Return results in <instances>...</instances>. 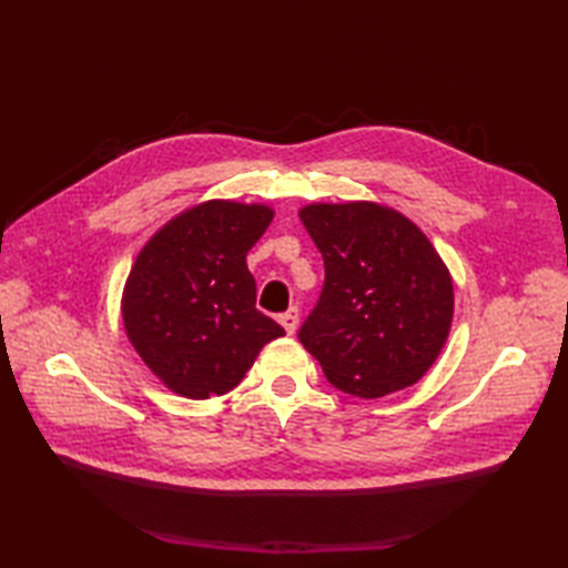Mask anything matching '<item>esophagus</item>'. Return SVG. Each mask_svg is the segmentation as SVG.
Wrapping results in <instances>:
<instances>
[{
  "instance_id": "34e87169",
  "label": "esophagus",
  "mask_w": 568,
  "mask_h": 568,
  "mask_svg": "<svg viewBox=\"0 0 568 568\" xmlns=\"http://www.w3.org/2000/svg\"><path fill=\"white\" fill-rule=\"evenodd\" d=\"M281 324H283V329L287 332V334H295V329H297V322H300V310L297 307H291L287 312H283L281 317Z\"/></svg>"
}]
</instances>
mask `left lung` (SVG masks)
<instances>
[{
    "label": "left lung",
    "instance_id": "8db88e82",
    "mask_svg": "<svg viewBox=\"0 0 568 568\" xmlns=\"http://www.w3.org/2000/svg\"><path fill=\"white\" fill-rule=\"evenodd\" d=\"M324 258V285L297 339L348 395L383 397L417 383L454 315L452 275L419 229L373 202L300 212Z\"/></svg>",
    "mask_w": 568,
    "mask_h": 568
}]
</instances>
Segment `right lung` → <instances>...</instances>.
<instances>
[{"label": "right lung", "mask_w": 568, "mask_h": 568, "mask_svg": "<svg viewBox=\"0 0 568 568\" xmlns=\"http://www.w3.org/2000/svg\"><path fill=\"white\" fill-rule=\"evenodd\" d=\"M271 220L263 204L212 200L168 222L139 253L124 291L126 336L178 395L229 393L261 348L285 334L256 310L246 265Z\"/></svg>", "instance_id": "1"}]
</instances>
